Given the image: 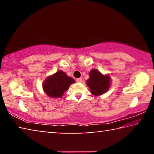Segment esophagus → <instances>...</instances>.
<instances>
[{
	"label": "esophagus",
	"mask_w": 154,
	"mask_h": 154,
	"mask_svg": "<svg viewBox=\"0 0 154 154\" xmlns=\"http://www.w3.org/2000/svg\"><path fill=\"white\" fill-rule=\"evenodd\" d=\"M76 82L77 83H82V78H78L76 79Z\"/></svg>",
	"instance_id": "esophagus-1"
}]
</instances>
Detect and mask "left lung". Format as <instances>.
<instances>
[{"instance_id": "8db88e82", "label": "left lung", "mask_w": 154, "mask_h": 154, "mask_svg": "<svg viewBox=\"0 0 154 154\" xmlns=\"http://www.w3.org/2000/svg\"><path fill=\"white\" fill-rule=\"evenodd\" d=\"M89 75L90 78L87 80L86 83L93 95H102L107 92L111 84L109 75H103L96 69L91 70Z\"/></svg>"}]
</instances>
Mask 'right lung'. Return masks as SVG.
Masks as SVG:
<instances>
[{
	"label": "right lung",
	"instance_id": "add662e5",
	"mask_svg": "<svg viewBox=\"0 0 154 154\" xmlns=\"http://www.w3.org/2000/svg\"><path fill=\"white\" fill-rule=\"evenodd\" d=\"M75 80L62 71L48 77L43 82V89L46 94L51 98H61Z\"/></svg>",
	"mask_w": 154,
	"mask_h": 154
}]
</instances>
